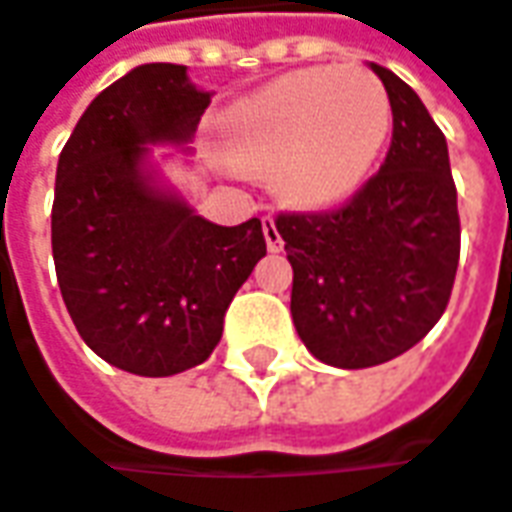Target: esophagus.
I'll return each mask as SVG.
<instances>
[{
  "mask_svg": "<svg viewBox=\"0 0 512 512\" xmlns=\"http://www.w3.org/2000/svg\"><path fill=\"white\" fill-rule=\"evenodd\" d=\"M263 237H266V249H269V252H281V249H284L281 231H278L272 217H263Z\"/></svg>",
  "mask_w": 512,
  "mask_h": 512,
  "instance_id": "obj_1",
  "label": "esophagus"
}]
</instances>
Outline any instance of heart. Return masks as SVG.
Instances as JSON below:
<instances>
[{
    "label": "heart",
    "instance_id": "b5f03b06",
    "mask_svg": "<svg viewBox=\"0 0 512 512\" xmlns=\"http://www.w3.org/2000/svg\"><path fill=\"white\" fill-rule=\"evenodd\" d=\"M391 133V101L359 66H316L284 75L231 109L228 147L272 167L275 191L321 208L353 194Z\"/></svg>",
    "mask_w": 512,
    "mask_h": 512
}]
</instances>
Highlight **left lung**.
Instances as JSON below:
<instances>
[{
  "label": "left lung",
  "mask_w": 512,
  "mask_h": 512,
  "mask_svg": "<svg viewBox=\"0 0 512 512\" xmlns=\"http://www.w3.org/2000/svg\"><path fill=\"white\" fill-rule=\"evenodd\" d=\"M394 133L385 162L347 202L284 211L292 321L333 368H374L414 347L443 316L461 257L458 191L446 138L406 80L371 63Z\"/></svg>",
  "instance_id": "8db88e82"
}]
</instances>
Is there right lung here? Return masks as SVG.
Wrapping results in <instances>:
<instances>
[{
	"instance_id": "obj_1",
	"label": "right lung",
	"mask_w": 512,
	"mask_h": 512,
	"mask_svg": "<svg viewBox=\"0 0 512 512\" xmlns=\"http://www.w3.org/2000/svg\"><path fill=\"white\" fill-rule=\"evenodd\" d=\"M208 104L185 66H138L86 106L57 162V284L80 339L130 374L202 365L231 298L266 255L257 217L208 223L144 170L147 144L191 141Z\"/></svg>"
}]
</instances>
